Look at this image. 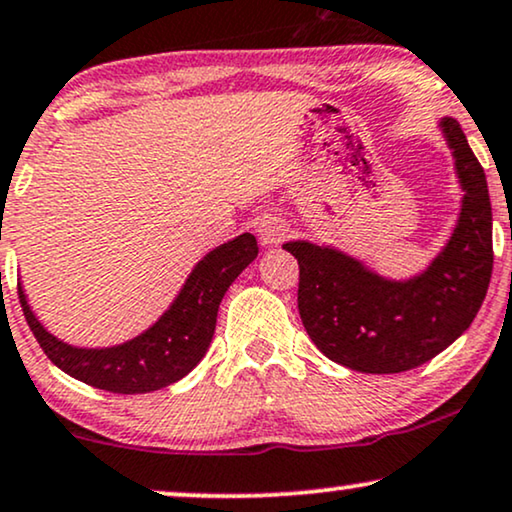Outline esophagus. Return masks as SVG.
<instances>
[{
  "mask_svg": "<svg viewBox=\"0 0 512 512\" xmlns=\"http://www.w3.org/2000/svg\"><path fill=\"white\" fill-rule=\"evenodd\" d=\"M290 234V224L283 220V217L267 215L262 217L260 224H257V236H260L262 245H278L285 241Z\"/></svg>",
  "mask_w": 512,
  "mask_h": 512,
  "instance_id": "obj_1",
  "label": "esophagus"
}]
</instances>
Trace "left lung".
<instances>
[{"mask_svg": "<svg viewBox=\"0 0 512 512\" xmlns=\"http://www.w3.org/2000/svg\"><path fill=\"white\" fill-rule=\"evenodd\" d=\"M463 194L454 234L426 271L388 281L330 245L290 241L299 264L297 306L311 342L367 374L414 370L459 339L485 302L494 267L487 177L459 121H440Z\"/></svg>", "mask_w": 512, "mask_h": 512, "instance_id": "8db88e82", "label": "left lung"}]
</instances>
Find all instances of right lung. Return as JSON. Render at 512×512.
Listing matches in <instances>:
<instances>
[{
    "label": "right lung",
    "mask_w": 512,
    "mask_h": 512,
    "mask_svg": "<svg viewBox=\"0 0 512 512\" xmlns=\"http://www.w3.org/2000/svg\"><path fill=\"white\" fill-rule=\"evenodd\" d=\"M257 252L260 248L252 234H241L234 241L217 245L196 264L180 295L149 330L131 342L107 349H79L60 342L34 316L20 285L18 299L34 339L53 365L102 391L149 393L175 384L201 363L213 342L224 292L255 260Z\"/></svg>",
    "instance_id": "right-lung-1"
}]
</instances>
